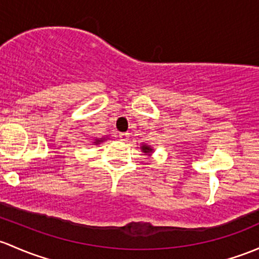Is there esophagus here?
<instances>
[{
    "label": "esophagus",
    "instance_id": "1",
    "mask_svg": "<svg viewBox=\"0 0 259 259\" xmlns=\"http://www.w3.org/2000/svg\"><path fill=\"white\" fill-rule=\"evenodd\" d=\"M119 139H120V141H127V139H129V133H120V134H119Z\"/></svg>",
    "mask_w": 259,
    "mask_h": 259
}]
</instances>
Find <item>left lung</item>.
<instances>
[{"label":"left lung","mask_w":259,"mask_h":259,"mask_svg":"<svg viewBox=\"0 0 259 259\" xmlns=\"http://www.w3.org/2000/svg\"><path fill=\"white\" fill-rule=\"evenodd\" d=\"M141 150H143V152H145L146 155H150L151 152H152V149H151V146H148V145H143L141 146Z\"/></svg>","instance_id":"1"}]
</instances>
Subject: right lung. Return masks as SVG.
<instances>
[{"label": "right lung", "mask_w": 259, "mask_h": 259, "mask_svg": "<svg viewBox=\"0 0 259 259\" xmlns=\"http://www.w3.org/2000/svg\"><path fill=\"white\" fill-rule=\"evenodd\" d=\"M103 140H104V139H95L94 143L95 144H100V143H103Z\"/></svg>", "instance_id": "add662e5"}]
</instances>
